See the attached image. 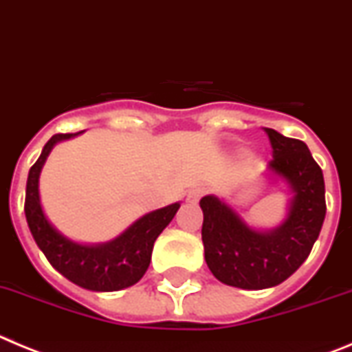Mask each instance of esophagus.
Wrapping results in <instances>:
<instances>
[{
    "mask_svg": "<svg viewBox=\"0 0 352 352\" xmlns=\"http://www.w3.org/2000/svg\"><path fill=\"white\" fill-rule=\"evenodd\" d=\"M205 195V189L204 188H192L191 191L188 192V204H191V205H195V204H198V199L201 198V196Z\"/></svg>",
    "mask_w": 352,
    "mask_h": 352,
    "instance_id": "34e87169",
    "label": "esophagus"
}]
</instances>
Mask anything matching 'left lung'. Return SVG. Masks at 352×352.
<instances>
[{
    "instance_id": "left-lung-1",
    "label": "left lung",
    "mask_w": 352,
    "mask_h": 352,
    "mask_svg": "<svg viewBox=\"0 0 352 352\" xmlns=\"http://www.w3.org/2000/svg\"><path fill=\"white\" fill-rule=\"evenodd\" d=\"M265 133L274 148L268 172L286 180L293 192L286 221L275 230L258 231L219 198L199 199L205 261L217 280L242 289L274 287L298 270L326 215L322 170L309 147L275 129L265 128Z\"/></svg>"
}]
</instances>
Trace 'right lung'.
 <instances>
[{
	"label": "right lung",
	"instance_id": "1",
	"mask_svg": "<svg viewBox=\"0 0 352 352\" xmlns=\"http://www.w3.org/2000/svg\"><path fill=\"white\" fill-rule=\"evenodd\" d=\"M78 133H58L43 147L31 166L26 184L24 212L36 245L61 275L77 286L91 291H119L137 284L147 272L156 239L168 226L180 204L145 214L116 240L100 245H82L61 235L43 214L38 192V179L47 156L58 142L77 137Z\"/></svg>",
	"mask_w": 352,
	"mask_h": 352
}]
</instances>
